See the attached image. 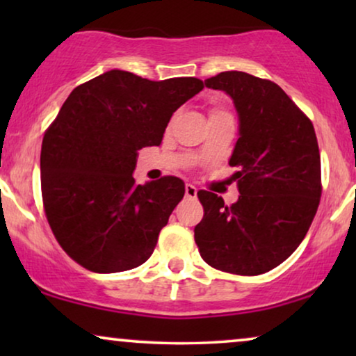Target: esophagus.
<instances>
[{
  "mask_svg": "<svg viewBox=\"0 0 356 356\" xmlns=\"http://www.w3.org/2000/svg\"><path fill=\"white\" fill-rule=\"evenodd\" d=\"M184 194H186L188 199H196L197 188L194 186V184H191V183H186V186H184Z\"/></svg>",
  "mask_w": 356,
  "mask_h": 356,
  "instance_id": "34e87169",
  "label": "esophagus"
}]
</instances>
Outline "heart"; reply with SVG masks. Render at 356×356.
Segmentation results:
<instances>
[{
  "instance_id": "1",
  "label": "heart",
  "mask_w": 356,
  "mask_h": 356,
  "mask_svg": "<svg viewBox=\"0 0 356 356\" xmlns=\"http://www.w3.org/2000/svg\"><path fill=\"white\" fill-rule=\"evenodd\" d=\"M220 115H227V113H223L222 110H213L211 113V116H220Z\"/></svg>"
}]
</instances>
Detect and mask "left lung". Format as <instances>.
Wrapping results in <instances>:
<instances>
[{
    "label": "left lung",
    "instance_id": "8db88e82",
    "mask_svg": "<svg viewBox=\"0 0 356 356\" xmlns=\"http://www.w3.org/2000/svg\"><path fill=\"white\" fill-rule=\"evenodd\" d=\"M230 95L238 140L230 167L238 201L225 206L199 191L204 217L194 228L201 257L238 275L269 272L291 256L309 230L321 199V155L308 116L275 82L241 71L204 81Z\"/></svg>",
    "mask_w": 356,
    "mask_h": 356
}]
</instances>
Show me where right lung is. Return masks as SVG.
Returning a JSON list of instances; mask_svg holds the SVG:
<instances>
[{
    "label": "right lung",
    "mask_w": 356,
    "mask_h": 356,
    "mask_svg": "<svg viewBox=\"0 0 356 356\" xmlns=\"http://www.w3.org/2000/svg\"><path fill=\"white\" fill-rule=\"evenodd\" d=\"M204 89L196 77L149 81L111 70L77 86L42 143L43 207L67 256L99 274L144 264L184 196L177 177L138 184V150Z\"/></svg>",
    "instance_id": "obj_1"
}]
</instances>
